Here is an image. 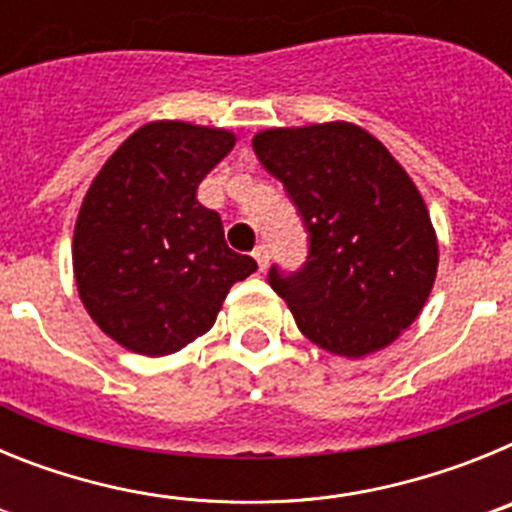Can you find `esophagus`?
<instances>
[{
  "instance_id": "1",
  "label": "esophagus",
  "mask_w": 512,
  "mask_h": 512,
  "mask_svg": "<svg viewBox=\"0 0 512 512\" xmlns=\"http://www.w3.org/2000/svg\"><path fill=\"white\" fill-rule=\"evenodd\" d=\"M253 259H256L259 269L264 271L266 266H269V246H266V243H259V246L253 248Z\"/></svg>"
}]
</instances>
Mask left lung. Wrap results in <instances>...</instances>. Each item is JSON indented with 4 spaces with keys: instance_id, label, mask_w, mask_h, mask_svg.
I'll list each match as a JSON object with an SVG mask.
<instances>
[{
    "instance_id": "8db88e82",
    "label": "left lung",
    "mask_w": 512,
    "mask_h": 512,
    "mask_svg": "<svg viewBox=\"0 0 512 512\" xmlns=\"http://www.w3.org/2000/svg\"><path fill=\"white\" fill-rule=\"evenodd\" d=\"M253 151L310 233L302 269L269 271L297 328L348 359L390 346L420 315L438 269L436 230L413 179L351 122L264 130Z\"/></svg>"
}]
</instances>
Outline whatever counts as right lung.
<instances>
[{
    "mask_svg": "<svg viewBox=\"0 0 512 512\" xmlns=\"http://www.w3.org/2000/svg\"><path fill=\"white\" fill-rule=\"evenodd\" d=\"M235 135L158 120L94 176L74 228V277L94 323L143 356L174 354L215 325L230 287L256 271L230 251L197 187Z\"/></svg>",
    "mask_w": 512,
    "mask_h": 512,
    "instance_id": "obj_1",
    "label": "right lung"
}]
</instances>
